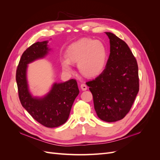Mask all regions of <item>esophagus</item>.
<instances>
[{
  "instance_id": "34e87169",
  "label": "esophagus",
  "mask_w": 160,
  "mask_h": 160,
  "mask_svg": "<svg viewBox=\"0 0 160 160\" xmlns=\"http://www.w3.org/2000/svg\"><path fill=\"white\" fill-rule=\"evenodd\" d=\"M81 89L83 91H86L87 89H88V87H87V85L83 83V84L81 85Z\"/></svg>"
}]
</instances>
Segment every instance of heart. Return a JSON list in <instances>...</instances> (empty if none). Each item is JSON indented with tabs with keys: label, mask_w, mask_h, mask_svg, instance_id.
Listing matches in <instances>:
<instances>
[{
	"label": "heart",
	"mask_w": 160,
	"mask_h": 160,
	"mask_svg": "<svg viewBox=\"0 0 160 160\" xmlns=\"http://www.w3.org/2000/svg\"><path fill=\"white\" fill-rule=\"evenodd\" d=\"M108 52L102 42L84 38L71 44L66 50L67 59H62L63 70L72 71L71 62H77L81 74L93 77L99 75L107 63Z\"/></svg>",
	"instance_id": "b5f03b06"
}]
</instances>
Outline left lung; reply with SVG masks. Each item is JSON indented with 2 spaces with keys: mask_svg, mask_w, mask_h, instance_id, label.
<instances>
[{
  "mask_svg": "<svg viewBox=\"0 0 160 160\" xmlns=\"http://www.w3.org/2000/svg\"><path fill=\"white\" fill-rule=\"evenodd\" d=\"M109 38L110 54L103 72L87 82L99 118L106 122L122 119L129 112L139 91L137 61L126 42L113 33Z\"/></svg>",
  "mask_w": 160,
  "mask_h": 160,
  "instance_id": "1",
  "label": "left lung"
}]
</instances>
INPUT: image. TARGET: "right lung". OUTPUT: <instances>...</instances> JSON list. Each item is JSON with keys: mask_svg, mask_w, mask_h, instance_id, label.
I'll list each match as a JSON object with an SVG mask.
<instances>
[{"mask_svg": "<svg viewBox=\"0 0 160 160\" xmlns=\"http://www.w3.org/2000/svg\"><path fill=\"white\" fill-rule=\"evenodd\" d=\"M48 41L37 42L22 53L16 72L18 97L22 107L32 117L47 128H57L68 119L79 90L75 79L54 83L51 90L41 98L31 93L27 77L28 64L45 57L51 49Z\"/></svg>", "mask_w": 160, "mask_h": 160, "instance_id": "obj_1", "label": "right lung"}]
</instances>
